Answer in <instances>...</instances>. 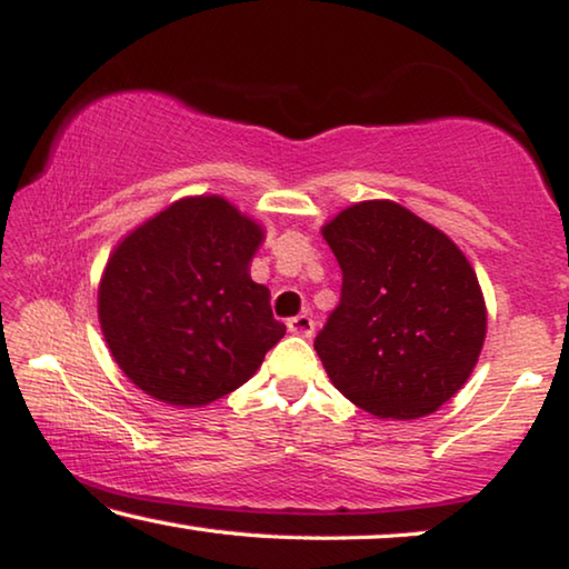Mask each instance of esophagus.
Returning <instances> with one entry per match:
<instances>
[{
	"label": "esophagus",
	"instance_id": "1",
	"mask_svg": "<svg viewBox=\"0 0 569 569\" xmlns=\"http://www.w3.org/2000/svg\"><path fill=\"white\" fill-rule=\"evenodd\" d=\"M287 330H290L292 336H300V338H310L315 333V322L310 315H297V318L287 320Z\"/></svg>",
	"mask_w": 569,
	"mask_h": 569
}]
</instances>
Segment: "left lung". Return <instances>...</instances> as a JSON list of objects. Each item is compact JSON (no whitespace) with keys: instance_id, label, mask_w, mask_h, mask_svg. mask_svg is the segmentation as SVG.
I'll use <instances>...</instances> for the list:
<instances>
[{"instance_id":"1","label":"left lung","mask_w":569,"mask_h":569,"mask_svg":"<svg viewBox=\"0 0 569 569\" xmlns=\"http://www.w3.org/2000/svg\"><path fill=\"white\" fill-rule=\"evenodd\" d=\"M343 272L315 338L333 387L379 419H417L452 399L486 340V300L466 254L395 200H363L322 226Z\"/></svg>"}]
</instances>
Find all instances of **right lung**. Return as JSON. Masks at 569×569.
<instances>
[{"instance_id": "add662e5", "label": "right lung", "mask_w": 569, "mask_h": 569, "mask_svg": "<svg viewBox=\"0 0 569 569\" xmlns=\"http://www.w3.org/2000/svg\"><path fill=\"white\" fill-rule=\"evenodd\" d=\"M264 229L221 196L180 198L111 251L99 322L127 379L157 401L203 407L247 383L284 326L249 274Z\"/></svg>"}]
</instances>
